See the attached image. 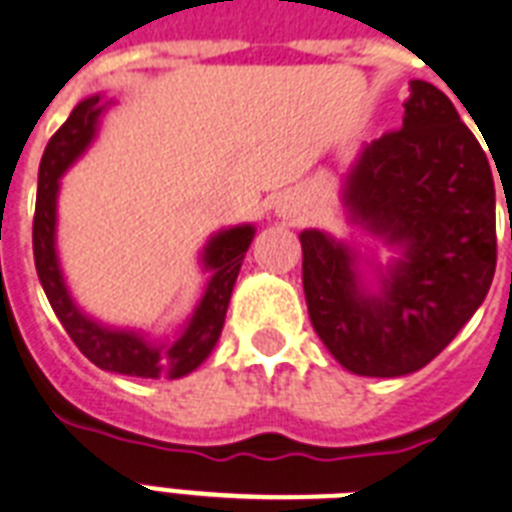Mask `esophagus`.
I'll use <instances>...</instances> for the list:
<instances>
[{
    "label": "esophagus",
    "mask_w": 512,
    "mask_h": 512,
    "mask_svg": "<svg viewBox=\"0 0 512 512\" xmlns=\"http://www.w3.org/2000/svg\"><path fill=\"white\" fill-rule=\"evenodd\" d=\"M276 213L281 215V218H286V220H292V218H297V213H299V202L294 197H281L276 202Z\"/></svg>",
    "instance_id": "34e87169"
}]
</instances>
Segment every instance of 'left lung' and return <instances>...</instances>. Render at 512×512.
I'll use <instances>...</instances> for the list:
<instances>
[{
  "label": "left lung",
  "instance_id": "left-lung-1",
  "mask_svg": "<svg viewBox=\"0 0 512 512\" xmlns=\"http://www.w3.org/2000/svg\"><path fill=\"white\" fill-rule=\"evenodd\" d=\"M344 205L402 257L381 273V292L368 294L347 244L302 231L313 328L357 376L418 371L471 321L497 265L489 160L444 91L410 81L402 128L363 149Z\"/></svg>",
  "mask_w": 512,
  "mask_h": 512
}]
</instances>
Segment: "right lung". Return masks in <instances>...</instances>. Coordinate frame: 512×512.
I'll return each mask as SVG.
<instances>
[{"label": "right lung", "mask_w": 512, "mask_h": 512, "mask_svg": "<svg viewBox=\"0 0 512 512\" xmlns=\"http://www.w3.org/2000/svg\"><path fill=\"white\" fill-rule=\"evenodd\" d=\"M105 105L97 97L83 99L60 131L49 139L39 165V194H36V215H33V260L36 273L44 286L54 315L62 328L76 342L78 350L89 357L102 371L123 373L139 378H181L205 363L218 342L223 321H226L228 299L234 292L236 276L242 268L244 252L255 239L252 226H234L215 234L205 247L202 263L213 273L207 289L199 299L197 310L186 323L184 334L173 344H152L134 331L107 328L83 315L70 299L65 278H62L57 249H54V228H57V191L60 176L81 157L97 134V120Z\"/></svg>", "instance_id": "1"}]
</instances>
